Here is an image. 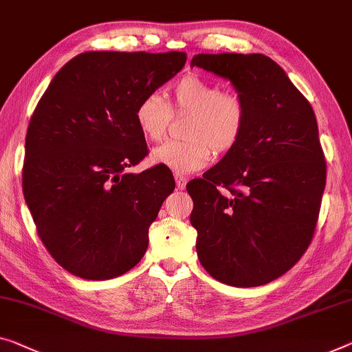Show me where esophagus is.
<instances>
[{"instance_id":"esophagus-1","label":"esophagus","mask_w":352,"mask_h":352,"mask_svg":"<svg viewBox=\"0 0 352 352\" xmlns=\"http://www.w3.org/2000/svg\"><path fill=\"white\" fill-rule=\"evenodd\" d=\"M175 185L178 190H183L186 186V178L183 177L182 174H175Z\"/></svg>"}]
</instances>
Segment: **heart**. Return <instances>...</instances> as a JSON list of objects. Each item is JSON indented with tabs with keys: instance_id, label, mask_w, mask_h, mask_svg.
<instances>
[{
	"instance_id": "1",
	"label": "heart",
	"mask_w": 352,
	"mask_h": 352,
	"mask_svg": "<svg viewBox=\"0 0 352 352\" xmlns=\"http://www.w3.org/2000/svg\"><path fill=\"white\" fill-rule=\"evenodd\" d=\"M172 112L190 113L183 134L151 151V161L175 174L202 169L214 153H226L240 142L248 123V106L242 94L223 91L217 82L188 74L172 88L170 102L160 93H146L134 109V122L150 142L164 139Z\"/></svg>"
}]
</instances>
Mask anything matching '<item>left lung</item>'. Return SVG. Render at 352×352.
<instances>
[{
  "instance_id": "1",
  "label": "left lung",
  "mask_w": 352,
  "mask_h": 352,
  "mask_svg": "<svg viewBox=\"0 0 352 352\" xmlns=\"http://www.w3.org/2000/svg\"><path fill=\"white\" fill-rule=\"evenodd\" d=\"M191 66L229 78L248 106L240 142L194 178L197 256L214 280L267 285L310 246L326 188V158L308 99L261 54H201Z\"/></svg>"
}]
</instances>
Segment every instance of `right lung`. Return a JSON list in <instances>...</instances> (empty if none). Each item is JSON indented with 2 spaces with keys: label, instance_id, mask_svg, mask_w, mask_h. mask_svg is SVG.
Wrapping results in <instances>:
<instances>
[{
  "label": "right lung",
  "instance_id": "1",
  "mask_svg": "<svg viewBox=\"0 0 352 352\" xmlns=\"http://www.w3.org/2000/svg\"><path fill=\"white\" fill-rule=\"evenodd\" d=\"M183 52H83L56 72L30 120L22 186L41 242L63 269L110 280L133 269L175 182L146 155L134 109L185 66Z\"/></svg>",
  "mask_w": 352,
  "mask_h": 352
}]
</instances>
